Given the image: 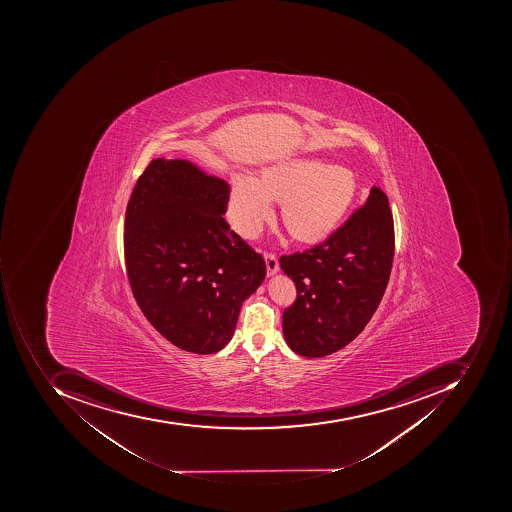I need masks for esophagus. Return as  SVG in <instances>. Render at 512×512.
Here are the masks:
<instances>
[{
	"label": "esophagus",
	"mask_w": 512,
	"mask_h": 512,
	"mask_svg": "<svg viewBox=\"0 0 512 512\" xmlns=\"http://www.w3.org/2000/svg\"><path fill=\"white\" fill-rule=\"evenodd\" d=\"M264 258H266V271H268L269 277L277 274V272L280 271V264H278L277 255L272 254V252H266V254H264Z\"/></svg>",
	"instance_id": "obj_1"
}]
</instances>
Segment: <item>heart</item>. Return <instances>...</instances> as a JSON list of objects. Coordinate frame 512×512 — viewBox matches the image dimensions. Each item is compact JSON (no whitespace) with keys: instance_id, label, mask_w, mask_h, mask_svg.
<instances>
[{"instance_id":"1","label":"heart","mask_w":512,"mask_h":512,"mask_svg":"<svg viewBox=\"0 0 512 512\" xmlns=\"http://www.w3.org/2000/svg\"><path fill=\"white\" fill-rule=\"evenodd\" d=\"M357 192L354 174L314 160H288L264 167L260 181L246 174L231 178L228 217L246 237L258 234L281 203V220L292 237L315 241L328 237L351 208Z\"/></svg>"}]
</instances>
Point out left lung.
<instances>
[{
    "mask_svg": "<svg viewBox=\"0 0 512 512\" xmlns=\"http://www.w3.org/2000/svg\"><path fill=\"white\" fill-rule=\"evenodd\" d=\"M394 246L388 197L374 186L365 206L323 243L283 255L281 269L297 286V300L283 312L289 348L317 358L349 345L385 294Z\"/></svg>",
    "mask_w": 512,
    "mask_h": 512,
    "instance_id": "left-lung-1",
    "label": "left lung"
}]
</instances>
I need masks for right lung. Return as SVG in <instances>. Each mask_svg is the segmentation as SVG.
I'll use <instances>...</instances> for the list:
<instances>
[{"mask_svg": "<svg viewBox=\"0 0 512 512\" xmlns=\"http://www.w3.org/2000/svg\"><path fill=\"white\" fill-rule=\"evenodd\" d=\"M229 186L189 160L155 158L127 203L124 258L144 317L172 345L214 354L266 277L263 257L224 220Z\"/></svg>", "mask_w": 512, "mask_h": 512, "instance_id": "add662e5", "label": "right lung"}]
</instances>
